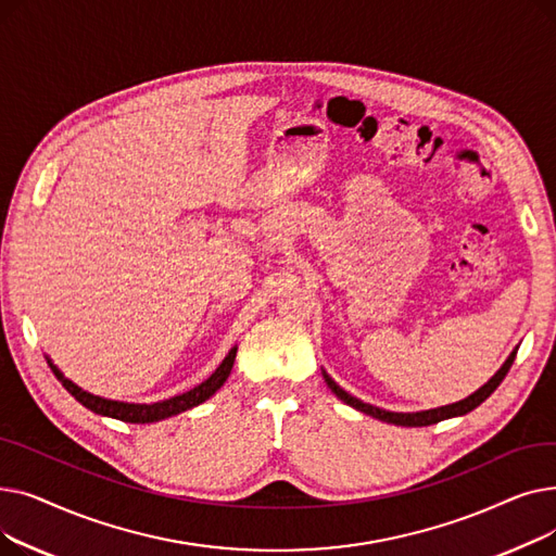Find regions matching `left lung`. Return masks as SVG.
I'll return each mask as SVG.
<instances>
[{"mask_svg": "<svg viewBox=\"0 0 556 556\" xmlns=\"http://www.w3.org/2000/svg\"><path fill=\"white\" fill-rule=\"evenodd\" d=\"M514 358H516V352H511V356L507 358V363H505L498 371H495V376L491 378V381H489L486 386H482L478 392H473L471 396H466L464 401H457V403H453V405H442V407H434V410H424V413H388V410H381V407L363 403L361 399H356V396H352L349 392H344L327 371H325V381H327V386L331 388V392H333L340 401H344L346 405L356 407V410H361V413H365V415H369V417H374V419H381V421L394 424V426H432V424H440V421H444V419L462 417V415H466V413H471L473 407H478L482 401H486V399L495 392V388H498V386L503 383V378L507 376L509 367L514 365Z\"/></svg>", "mask_w": 556, "mask_h": 556, "instance_id": "obj_1", "label": "left lung"}]
</instances>
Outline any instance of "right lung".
<instances>
[{
	"label": "right lung",
	"instance_id": "obj_1",
	"mask_svg": "<svg viewBox=\"0 0 556 556\" xmlns=\"http://www.w3.org/2000/svg\"><path fill=\"white\" fill-rule=\"evenodd\" d=\"M233 358H237V346H233L231 352L225 356V361L220 363V367L207 378V381L195 386L193 390H189V392H185V394H178V396L160 401V403H151V405L122 403V401H110V399L94 396V394H90V392L80 390L78 386H74V383L70 381V378H65L51 363H49V367H51L53 374L58 376V381L63 383V388H65L78 403H83V405L87 407V410H92V413L103 415V417L119 419V421H128V424H153V421H160V419H166V417H173V415H180V413H185V410H191V407L200 405L202 401H207L212 394H216V392L220 390V386L227 381V376H229L231 365H233Z\"/></svg>",
	"mask_w": 556,
	"mask_h": 556
}]
</instances>
